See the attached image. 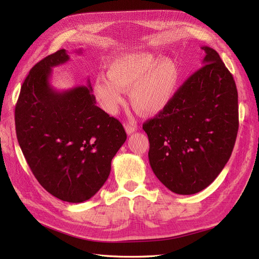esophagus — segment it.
<instances>
[{
    "label": "esophagus",
    "mask_w": 259,
    "mask_h": 259,
    "mask_svg": "<svg viewBox=\"0 0 259 259\" xmlns=\"http://www.w3.org/2000/svg\"><path fill=\"white\" fill-rule=\"evenodd\" d=\"M124 127H125V132H126L127 135H132L133 133L136 132V125H134V124L126 123L124 125Z\"/></svg>",
    "instance_id": "esophagus-1"
}]
</instances>
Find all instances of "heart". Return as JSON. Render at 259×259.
Returning <instances> with one entry per match:
<instances>
[{
  "label": "heart",
  "instance_id": "1",
  "mask_svg": "<svg viewBox=\"0 0 259 259\" xmlns=\"http://www.w3.org/2000/svg\"><path fill=\"white\" fill-rule=\"evenodd\" d=\"M180 69L171 58L150 52H134L114 57L108 65V76H97L93 92L100 106L110 114L123 104L125 90L131 89L133 106L140 113L162 112L179 88Z\"/></svg>",
  "mask_w": 259,
  "mask_h": 259
}]
</instances>
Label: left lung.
I'll list each match as a JSON object with an SVG mask.
<instances>
[{
	"label": "left lung",
	"instance_id": "8db88e82",
	"mask_svg": "<svg viewBox=\"0 0 259 259\" xmlns=\"http://www.w3.org/2000/svg\"><path fill=\"white\" fill-rule=\"evenodd\" d=\"M178 89L171 103L144 123L149 162L170 191L194 194L214 182L230 159L239 130L238 91L218 53Z\"/></svg>",
	"mask_w": 259,
	"mask_h": 259
}]
</instances>
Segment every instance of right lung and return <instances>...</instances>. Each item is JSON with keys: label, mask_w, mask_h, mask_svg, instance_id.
I'll list each match as a JSON object with an SVG mask.
<instances>
[{"label": "right lung", "mask_w": 259, "mask_h": 259, "mask_svg": "<svg viewBox=\"0 0 259 259\" xmlns=\"http://www.w3.org/2000/svg\"><path fill=\"white\" fill-rule=\"evenodd\" d=\"M68 60L66 50H59L30 70L15 108V125L40 185L61 201L81 203L106 183L126 133L96 106L90 81L62 92L52 88V68Z\"/></svg>", "instance_id": "obj_1"}]
</instances>
